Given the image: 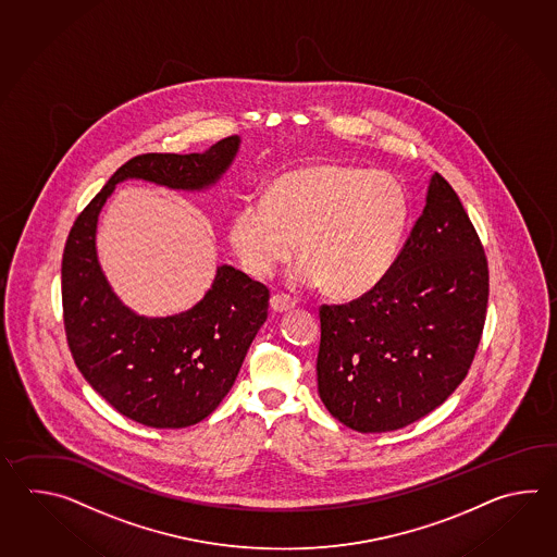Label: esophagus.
<instances>
[{
	"label": "esophagus",
	"mask_w": 557,
	"mask_h": 557,
	"mask_svg": "<svg viewBox=\"0 0 557 557\" xmlns=\"http://www.w3.org/2000/svg\"><path fill=\"white\" fill-rule=\"evenodd\" d=\"M295 298H290L288 295H274L271 298V308L274 312H286L290 308H295Z\"/></svg>",
	"instance_id": "1"
}]
</instances>
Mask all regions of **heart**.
Wrapping results in <instances>:
<instances>
[{"instance_id":"b5f03b06","label":"heart","mask_w":557,"mask_h":557,"mask_svg":"<svg viewBox=\"0 0 557 557\" xmlns=\"http://www.w3.org/2000/svg\"><path fill=\"white\" fill-rule=\"evenodd\" d=\"M410 197L400 178L362 166H305L276 178L267 197L238 207L228 240L240 267L273 274L296 249L290 281L322 284L336 298L367 295L388 274L403 247Z\"/></svg>"}]
</instances>
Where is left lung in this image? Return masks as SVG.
Wrapping results in <instances>:
<instances>
[{
    "instance_id": "8db88e82",
    "label": "left lung",
    "mask_w": 557,
    "mask_h": 557,
    "mask_svg": "<svg viewBox=\"0 0 557 557\" xmlns=\"http://www.w3.org/2000/svg\"><path fill=\"white\" fill-rule=\"evenodd\" d=\"M484 245L450 183L434 173L424 213L388 274L346 305H322L320 400L356 432H392L460 386L484 331Z\"/></svg>"
}]
</instances>
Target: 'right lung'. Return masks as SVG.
I'll use <instances>...</instances> for the list:
<instances>
[{"label":"right lung","mask_w":557,"mask_h":557,"mask_svg":"<svg viewBox=\"0 0 557 557\" xmlns=\"http://www.w3.org/2000/svg\"><path fill=\"white\" fill-rule=\"evenodd\" d=\"M237 135L205 153H145L119 166L75 219L61 261L63 324L73 360L117 412L151 428L205 420L235 384L271 293L237 269H216L201 302L165 319L139 317L119 300L95 252L97 216L115 185L145 178L171 189L216 183L238 151Z\"/></svg>","instance_id":"right-lung-1"}]
</instances>
